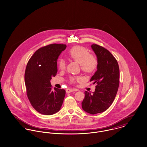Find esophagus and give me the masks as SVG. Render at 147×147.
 Returning <instances> with one entry per match:
<instances>
[{
    "label": "esophagus",
    "instance_id": "esophagus-1",
    "mask_svg": "<svg viewBox=\"0 0 147 147\" xmlns=\"http://www.w3.org/2000/svg\"><path fill=\"white\" fill-rule=\"evenodd\" d=\"M74 91H76V90H75L74 89H71V88H67V89L66 90V93H70V92H72Z\"/></svg>",
    "mask_w": 147,
    "mask_h": 147
}]
</instances>
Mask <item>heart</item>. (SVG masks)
I'll return each instance as SVG.
<instances>
[{"mask_svg": "<svg viewBox=\"0 0 147 147\" xmlns=\"http://www.w3.org/2000/svg\"><path fill=\"white\" fill-rule=\"evenodd\" d=\"M69 57L80 63L81 69L86 73L93 72L98 66V60L96 58L90 55L88 51L82 46H75L69 49L68 53ZM59 67L61 70L66 69L65 61L61 59L59 61ZM82 78L80 77H72L70 79L71 82L80 81Z\"/></svg>", "mask_w": 147, "mask_h": 147, "instance_id": "b5f03b06", "label": "heart"}]
</instances>
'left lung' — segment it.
<instances>
[{"instance_id": "8db88e82", "label": "left lung", "mask_w": 147, "mask_h": 147, "mask_svg": "<svg viewBox=\"0 0 147 147\" xmlns=\"http://www.w3.org/2000/svg\"><path fill=\"white\" fill-rule=\"evenodd\" d=\"M91 48L96 55L98 66L90 81L96 86L92 94L85 92L81 104L85 111L96 114L105 111L112 104L119 88L120 74L117 61L108 49L96 44H92Z\"/></svg>"}]
</instances>
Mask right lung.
Wrapping results in <instances>:
<instances>
[{
	"label": "right lung",
	"mask_w": 147,
	"mask_h": 147,
	"mask_svg": "<svg viewBox=\"0 0 147 147\" xmlns=\"http://www.w3.org/2000/svg\"><path fill=\"white\" fill-rule=\"evenodd\" d=\"M63 44H51L38 49L30 59L26 69L24 81L28 98L38 113L51 115L58 112L66 91L54 88L50 80L57 72V59L66 48Z\"/></svg>",
	"instance_id": "right-lung-1"
}]
</instances>
